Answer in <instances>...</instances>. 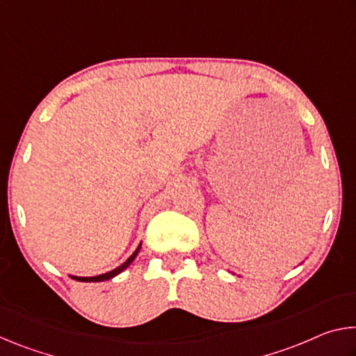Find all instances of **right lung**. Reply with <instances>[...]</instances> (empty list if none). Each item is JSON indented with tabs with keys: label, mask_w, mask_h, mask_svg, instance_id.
Segmentation results:
<instances>
[{
	"label": "right lung",
	"mask_w": 356,
	"mask_h": 356,
	"mask_svg": "<svg viewBox=\"0 0 356 356\" xmlns=\"http://www.w3.org/2000/svg\"><path fill=\"white\" fill-rule=\"evenodd\" d=\"M140 248H141V243H140V246H138V248L135 250V252L134 254H131L127 261H125L122 265H119L118 268H114V270H111V272H108V273H104V275H99V276H91V278H81V276H72V278L74 280H76V281H83V282H99V281H105V280H111V278H114V276L116 275H119L120 272H124L125 268L129 267V265L134 262V259L136 257V254L138 252H140Z\"/></svg>",
	"instance_id": "right-lung-1"
}]
</instances>
